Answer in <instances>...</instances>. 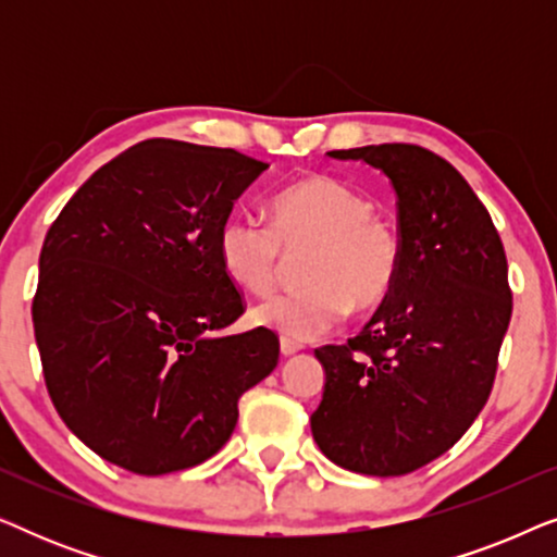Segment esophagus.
<instances>
[{
	"label": "esophagus",
	"mask_w": 557,
	"mask_h": 557,
	"mask_svg": "<svg viewBox=\"0 0 557 557\" xmlns=\"http://www.w3.org/2000/svg\"><path fill=\"white\" fill-rule=\"evenodd\" d=\"M301 349H304L301 342H294V339H288V337H281V355H284V357L301 352Z\"/></svg>",
	"instance_id": "1"
}]
</instances>
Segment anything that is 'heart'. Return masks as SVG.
<instances>
[{
	"label": "heart",
	"instance_id": "heart-1",
	"mask_svg": "<svg viewBox=\"0 0 557 557\" xmlns=\"http://www.w3.org/2000/svg\"><path fill=\"white\" fill-rule=\"evenodd\" d=\"M307 253L301 288L271 296L253 322L294 342L322 337L355 307L372 311L391 299L403 273V238L372 212L360 189L334 177H307L271 200V223L233 212L218 231L223 271L250 294H269L286 258Z\"/></svg>",
	"mask_w": 557,
	"mask_h": 557
}]
</instances>
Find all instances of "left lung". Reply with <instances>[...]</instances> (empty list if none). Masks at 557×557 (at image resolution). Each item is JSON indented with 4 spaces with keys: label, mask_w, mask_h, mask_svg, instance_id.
Returning a JSON list of instances; mask_svg holds the SVG:
<instances>
[{
    "label": "left lung",
    "mask_w": 557,
    "mask_h": 557,
    "mask_svg": "<svg viewBox=\"0 0 557 557\" xmlns=\"http://www.w3.org/2000/svg\"><path fill=\"white\" fill-rule=\"evenodd\" d=\"M330 157L391 180L406 258L364 330L314 349L326 380L311 433L342 469L410 474L446 454L490 398L512 317L505 246L469 182L433 151L372 144Z\"/></svg>",
    "instance_id": "left-lung-1"
}]
</instances>
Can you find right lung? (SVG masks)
<instances>
[{
	"instance_id": "right-lung-1",
	"label": "right lung",
	"mask_w": 557,
	"mask_h": 557,
	"mask_svg": "<svg viewBox=\"0 0 557 557\" xmlns=\"http://www.w3.org/2000/svg\"><path fill=\"white\" fill-rule=\"evenodd\" d=\"M265 170L235 149L147 139L90 174L50 225L33 301L42 375L101 459L144 476L197 467L276 368L265 326L220 334L243 299L218 231Z\"/></svg>"
}]
</instances>
